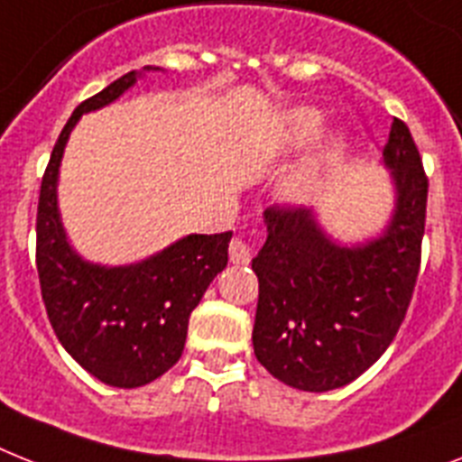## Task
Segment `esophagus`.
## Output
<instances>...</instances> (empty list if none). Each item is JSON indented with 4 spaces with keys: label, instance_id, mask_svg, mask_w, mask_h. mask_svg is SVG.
<instances>
[{
    "label": "esophagus",
    "instance_id": "1",
    "mask_svg": "<svg viewBox=\"0 0 462 462\" xmlns=\"http://www.w3.org/2000/svg\"><path fill=\"white\" fill-rule=\"evenodd\" d=\"M228 257H231L234 264H247V262L253 259V250H250V245H247L245 240L234 238L231 240V245H228Z\"/></svg>",
    "mask_w": 462,
    "mask_h": 462
}]
</instances>
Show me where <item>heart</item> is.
<instances>
[{
    "label": "heart",
    "mask_w": 462,
    "mask_h": 462,
    "mask_svg": "<svg viewBox=\"0 0 462 462\" xmlns=\"http://www.w3.org/2000/svg\"><path fill=\"white\" fill-rule=\"evenodd\" d=\"M326 120L316 108L297 106L288 110L272 136V148L281 155H295L309 148L319 136L323 134ZM345 141L340 136H328L311 151V155L300 162L295 170L283 179L281 184V198L285 203L307 208L314 205L326 193L328 181L335 171L345 162Z\"/></svg>",
    "instance_id": "obj_1"
}]
</instances>
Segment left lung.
<instances>
[{
    "label": "left lung",
    "mask_w": 462,
    "mask_h": 462,
    "mask_svg": "<svg viewBox=\"0 0 462 462\" xmlns=\"http://www.w3.org/2000/svg\"><path fill=\"white\" fill-rule=\"evenodd\" d=\"M383 165L394 212L377 238L342 245L307 208H269L259 278L254 356L302 392L345 387L394 340L411 304L428 209V177L406 122H392Z\"/></svg>",
    "instance_id": "left-lung-1"
}]
</instances>
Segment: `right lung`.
<instances>
[{
    "label": "right lung",
    "instance_id": "obj_1",
    "mask_svg": "<svg viewBox=\"0 0 462 462\" xmlns=\"http://www.w3.org/2000/svg\"><path fill=\"white\" fill-rule=\"evenodd\" d=\"M146 66L110 82L75 108L51 151L37 208V273L49 321L66 352L87 373L132 390L153 383L184 352L189 316L228 262L226 234H190L151 257L103 266L75 253L59 212V170L78 120L136 85Z\"/></svg>",
    "mask_w": 462,
    "mask_h": 462
}]
</instances>
